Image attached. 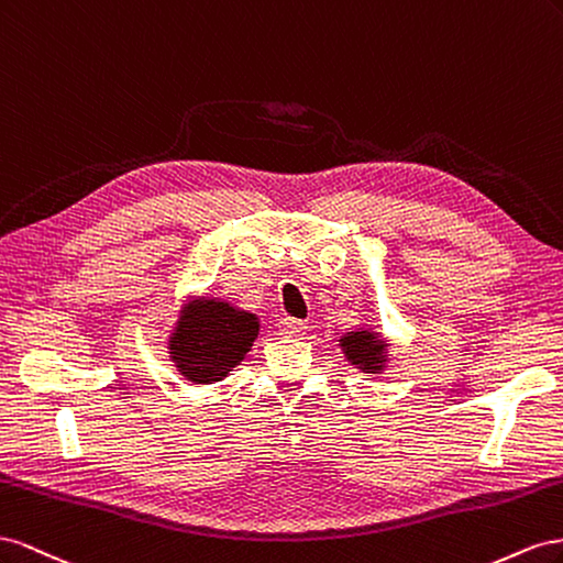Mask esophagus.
Segmentation results:
<instances>
[{"instance_id": "34e87169", "label": "esophagus", "mask_w": 563, "mask_h": 563, "mask_svg": "<svg viewBox=\"0 0 563 563\" xmlns=\"http://www.w3.org/2000/svg\"><path fill=\"white\" fill-rule=\"evenodd\" d=\"M278 330L283 336H301L307 325H303V320H297V318H283Z\"/></svg>"}]
</instances>
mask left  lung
<instances>
[{
	"label": "left lung",
	"mask_w": 563,
	"mask_h": 563,
	"mask_svg": "<svg viewBox=\"0 0 563 563\" xmlns=\"http://www.w3.org/2000/svg\"><path fill=\"white\" fill-rule=\"evenodd\" d=\"M340 346L349 363H353L363 373H382L384 363H387V344L379 340V332L373 330H356L346 332Z\"/></svg>",
	"instance_id": "obj_1"
}]
</instances>
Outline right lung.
Returning <instances> with one entry per match:
<instances>
[{
	"mask_svg": "<svg viewBox=\"0 0 563 563\" xmlns=\"http://www.w3.org/2000/svg\"><path fill=\"white\" fill-rule=\"evenodd\" d=\"M260 334V318L229 301L202 297L181 307L169 336V358L192 384H214L227 377Z\"/></svg>",
	"mask_w": 563,
	"mask_h": 563,
	"instance_id": "obj_1",
	"label": "right lung"
}]
</instances>
